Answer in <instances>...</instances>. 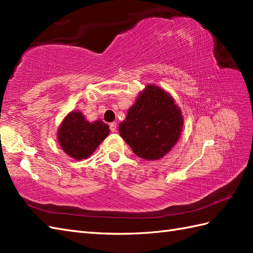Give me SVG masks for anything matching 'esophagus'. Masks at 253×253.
I'll return each instance as SVG.
<instances>
[{
  "label": "esophagus",
  "mask_w": 253,
  "mask_h": 253,
  "mask_svg": "<svg viewBox=\"0 0 253 253\" xmlns=\"http://www.w3.org/2000/svg\"><path fill=\"white\" fill-rule=\"evenodd\" d=\"M110 129L112 132H115L117 129V124L115 122H113L110 124Z\"/></svg>",
  "instance_id": "obj_1"
}]
</instances>
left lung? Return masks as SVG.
I'll return each mask as SVG.
<instances>
[{"instance_id":"obj_1","label":"left lung","mask_w":253,"mask_h":253,"mask_svg":"<svg viewBox=\"0 0 253 253\" xmlns=\"http://www.w3.org/2000/svg\"><path fill=\"white\" fill-rule=\"evenodd\" d=\"M181 112L173 98L160 87L149 84L120 124V135L139 158H163L180 137Z\"/></svg>"}]
</instances>
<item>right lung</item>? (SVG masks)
<instances>
[{"label":"right lung","instance_id":"1","mask_svg":"<svg viewBox=\"0 0 253 253\" xmlns=\"http://www.w3.org/2000/svg\"><path fill=\"white\" fill-rule=\"evenodd\" d=\"M110 133L109 125L102 121L89 123L79 112L68 114L58 129V141L69 157L76 160L89 158Z\"/></svg>","mask_w":253,"mask_h":253}]
</instances>
